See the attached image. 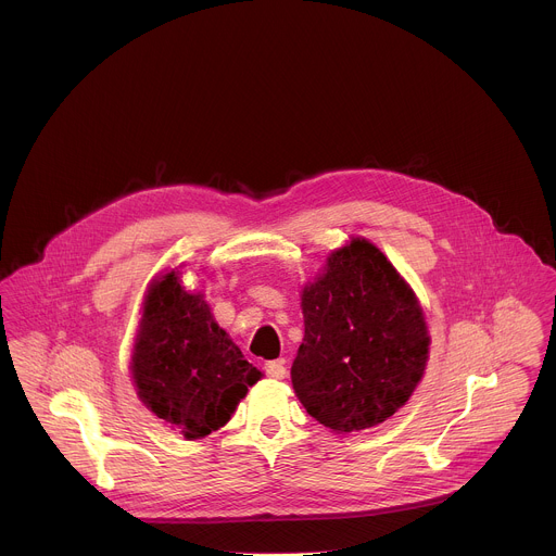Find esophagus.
<instances>
[{"label": "esophagus", "mask_w": 556, "mask_h": 556, "mask_svg": "<svg viewBox=\"0 0 556 556\" xmlns=\"http://www.w3.org/2000/svg\"><path fill=\"white\" fill-rule=\"evenodd\" d=\"M265 372H267V377H271V379H276V381L285 379V377H287V366H285V359L267 362V364H265Z\"/></svg>", "instance_id": "esophagus-1"}]
</instances>
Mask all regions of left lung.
<instances>
[{
	"label": "left lung",
	"mask_w": 556,
	"mask_h": 556,
	"mask_svg": "<svg viewBox=\"0 0 556 556\" xmlns=\"http://www.w3.org/2000/svg\"><path fill=\"white\" fill-rule=\"evenodd\" d=\"M304 342L291 368L293 390L333 432L372 428L415 392L430 336L413 289L368 239L327 256L302 291Z\"/></svg>",
	"instance_id": "1"
}]
</instances>
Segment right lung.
Here are the masks:
<instances>
[{
  "mask_svg": "<svg viewBox=\"0 0 556 556\" xmlns=\"http://www.w3.org/2000/svg\"><path fill=\"white\" fill-rule=\"evenodd\" d=\"M141 402L188 439L223 428L261 372L175 271L152 282L132 351Z\"/></svg>",
  "mask_w": 556,
  "mask_h": 556,
  "instance_id": "1",
  "label": "right lung"
}]
</instances>
